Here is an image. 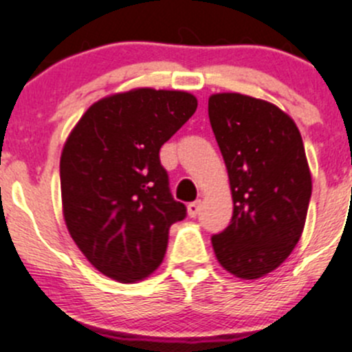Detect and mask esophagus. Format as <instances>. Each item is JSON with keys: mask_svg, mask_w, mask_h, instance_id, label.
Instances as JSON below:
<instances>
[{"mask_svg": "<svg viewBox=\"0 0 352 352\" xmlns=\"http://www.w3.org/2000/svg\"><path fill=\"white\" fill-rule=\"evenodd\" d=\"M199 209H201V201L190 202V204L187 206V214H189L190 218H196L199 214Z\"/></svg>", "mask_w": 352, "mask_h": 352, "instance_id": "34e87169", "label": "esophagus"}]
</instances>
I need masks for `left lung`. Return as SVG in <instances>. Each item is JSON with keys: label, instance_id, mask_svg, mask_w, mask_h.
<instances>
[{"label": "left lung", "instance_id": "obj_1", "mask_svg": "<svg viewBox=\"0 0 352 352\" xmlns=\"http://www.w3.org/2000/svg\"><path fill=\"white\" fill-rule=\"evenodd\" d=\"M209 122L228 170L233 216L211 239L223 269L258 279L300 242L311 196L303 140L289 116L262 98L212 94Z\"/></svg>", "mask_w": 352, "mask_h": 352}]
</instances>
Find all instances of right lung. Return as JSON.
I'll use <instances>...</instances> for the list:
<instances>
[{"instance_id":"right-lung-1","label":"right lung","mask_w":352,"mask_h":352,"mask_svg":"<svg viewBox=\"0 0 352 352\" xmlns=\"http://www.w3.org/2000/svg\"><path fill=\"white\" fill-rule=\"evenodd\" d=\"M196 109L189 91L133 88L90 105L67 136L59 163L66 228L113 281L153 274L170 226L186 218L158 153Z\"/></svg>"}]
</instances>
